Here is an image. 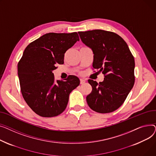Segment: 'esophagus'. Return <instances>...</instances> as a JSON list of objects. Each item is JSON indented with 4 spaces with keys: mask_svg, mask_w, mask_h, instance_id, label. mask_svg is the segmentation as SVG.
Here are the masks:
<instances>
[{
    "mask_svg": "<svg viewBox=\"0 0 156 156\" xmlns=\"http://www.w3.org/2000/svg\"><path fill=\"white\" fill-rule=\"evenodd\" d=\"M80 84H84L86 82V80H84L83 79H80Z\"/></svg>",
    "mask_w": 156,
    "mask_h": 156,
    "instance_id": "1",
    "label": "esophagus"
}]
</instances>
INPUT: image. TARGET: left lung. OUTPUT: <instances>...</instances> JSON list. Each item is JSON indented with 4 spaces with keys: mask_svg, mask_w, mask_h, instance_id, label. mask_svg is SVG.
<instances>
[{
    "mask_svg": "<svg viewBox=\"0 0 156 156\" xmlns=\"http://www.w3.org/2000/svg\"><path fill=\"white\" fill-rule=\"evenodd\" d=\"M94 54L93 67L105 76L103 82L89 79L92 91L87 96L89 106L96 112L111 113L124 103L135 82L133 56L118 34L101 30L78 32Z\"/></svg>",
    "mask_w": 156,
    "mask_h": 156,
    "instance_id": "1",
    "label": "left lung"
}]
</instances>
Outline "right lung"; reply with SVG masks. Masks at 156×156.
Segmentation results:
<instances>
[{
  "label": "right lung",
  "instance_id": "add662e5",
  "mask_svg": "<svg viewBox=\"0 0 156 156\" xmlns=\"http://www.w3.org/2000/svg\"><path fill=\"white\" fill-rule=\"evenodd\" d=\"M79 40L77 33H49L30 43L17 64L21 93L32 110L43 117L58 116L65 110L69 94L80 84L69 76L55 80L53 70L63 64L64 54Z\"/></svg>",
  "mask_w": 156,
  "mask_h": 156
}]
</instances>
